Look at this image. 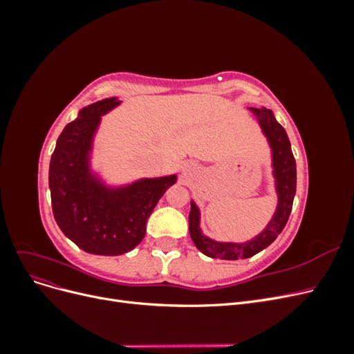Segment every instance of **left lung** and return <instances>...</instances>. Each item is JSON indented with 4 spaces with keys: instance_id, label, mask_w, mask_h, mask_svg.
<instances>
[{
    "instance_id": "obj_1",
    "label": "left lung",
    "mask_w": 354,
    "mask_h": 354,
    "mask_svg": "<svg viewBox=\"0 0 354 354\" xmlns=\"http://www.w3.org/2000/svg\"><path fill=\"white\" fill-rule=\"evenodd\" d=\"M250 111L257 116V120H259L261 125V130L272 147L273 174L276 178V192L279 202H277L274 216L270 223L267 224V227L259 236H255L252 241L246 243H224L203 236L199 229V211L195 203L192 202V209L189 214L190 238L196 245V248L201 252L211 257V259H250V257L255 255L257 252L263 251L283 230L285 224L288 223L289 214H291L292 209V202L297 190V165L285 128L276 121V118L269 109L250 108Z\"/></svg>"
}]
</instances>
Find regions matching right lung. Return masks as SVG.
I'll return each instance as SVG.
<instances>
[{"mask_svg":"<svg viewBox=\"0 0 354 354\" xmlns=\"http://www.w3.org/2000/svg\"><path fill=\"white\" fill-rule=\"evenodd\" d=\"M120 104L116 97L84 108L57 138L50 160L48 183L53 216L60 230L85 252L121 255L142 242L146 223L177 177L145 178L104 187L88 168L93 134L100 116Z\"/></svg>","mask_w":354,"mask_h":354,"instance_id":"right-lung-1","label":"right lung"}]
</instances>
